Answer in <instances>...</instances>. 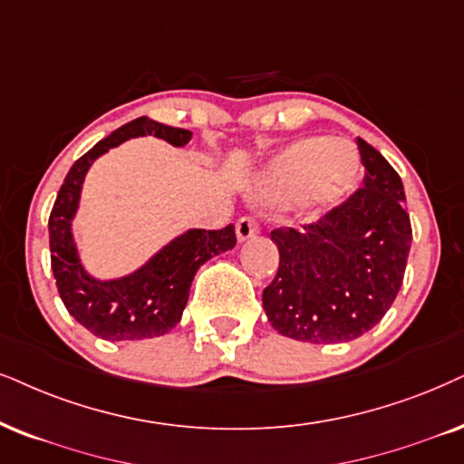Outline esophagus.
I'll return each mask as SVG.
<instances>
[{"mask_svg": "<svg viewBox=\"0 0 464 464\" xmlns=\"http://www.w3.org/2000/svg\"><path fill=\"white\" fill-rule=\"evenodd\" d=\"M236 233L239 242H246V239L255 237L259 233V222H256L255 216H242L236 225Z\"/></svg>", "mask_w": 464, "mask_h": 464, "instance_id": "34e87169", "label": "esophagus"}]
</instances>
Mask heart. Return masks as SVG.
<instances>
[{"label": "heart", "mask_w": 464, "mask_h": 464, "mask_svg": "<svg viewBox=\"0 0 464 464\" xmlns=\"http://www.w3.org/2000/svg\"><path fill=\"white\" fill-rule=\"evenodd\" d=\"M357 171L360 156L349 140L306 137L274 158L263 186L269 197H295L306 188L308 201L327 208L347 195Z\"/></svg>", "instance_id": "heart-1"}]
</instances>
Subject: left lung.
Wrapping results in <instances>:
<instances>
[{
  "instance_id": "left-lung-1",
  "label": "left lung",
  "mask_w": 464,
  "mask_h": 464,
  "mask_svg": "<svg viewBox=\"0 0 464 464\" xmlns=\"http://www.w3.org/2000/svg\"><path fill=\"white\" fill-rule=\"evenodd\" d=\"M363 186L316 222L274 228L278 272L263 289L269 324L313 344L353 340L383 319L402 286L411 220L402 181L357 139Z\"/></svg>"
}]
</instances>
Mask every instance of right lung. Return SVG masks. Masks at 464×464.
Wrapping results in <instances>:
<instances>
[{
	"instance_id": "obj_1",
	"label": "right lung",
	"mask_w": 464,
	"mask_h": 464,
	"mask_svg": "<svg viewBox=\"0 0 464 464\" xmlns=\"http://www.w3.org/2000/svg\"><path fill=\"white\" fill-rule=\"evenodd\" d=\"M145 134L164 139L175 148L192 139L190 130L158 124L150 117L128 121L72 164L49 216L51 269L63 306L85 330L102 340H143L173 330L188 302L197 269L220 252L231 250L237 239L233 225L218 231L190 228L126 278L102 283L85 272L76 255L70 222L79 208L87 169L104 151Z\"/></svg>"
}]
</instances>
